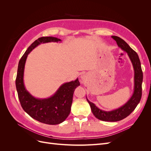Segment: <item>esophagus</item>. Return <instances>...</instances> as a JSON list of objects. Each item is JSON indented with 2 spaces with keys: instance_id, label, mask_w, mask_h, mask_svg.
<instances>
[{
  "instance_id": "34e87169",
  "label": "esophagus",
  "mask_w": 151,
  "mask_h": 151,
  "mask_svg": "<svg viewBox=\"0 0 151 151\" xmlns=\"http://www.w3.org/2000/svg\"><path fill=\"white\" fill-rule=\"evenodd\" d=\"M81 79H82V80L84 79V76H81Z\"/></svg>"
}]
</instances>
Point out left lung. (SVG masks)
Returning a JSON list of instances; mask_svg holds the SVG:
<instances>
[{
    "instance_id": "1",
    "label": "left lung",
    "mask_w": 151,
    "mask_h": 151,
    "mask_svg": "<svg viewBox=\"0 0 151 151\" xmlns=\"http://www.w3.org/2000/svg\"><path fill=\"white\" fill-rule=\"evenodd\" d=\"M112 38L116 41L118 46L127 53L132 63L134 70V88L133 94L127 102L122 106L111 111H104L99 109L93 103L89 101L86 97L87 101L89 103L91 111L95 117L100 120L105 122L122 120L129 116L134 110L139 103L142 97V84L143 81V73L137 53L120 37L112 36Z\"/></svg>"
}]
</instances>
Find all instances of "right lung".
<instances>
[{
  "label": "right lung",
  "mask_w": 151,
  "mask_h": 151,
  "mask_svg": "<svg viewBox=\"0 0 151 151\" xmlns=\"http://www.w3.org/2000/svg\"><path fill=\"white\" fill-rule=\"evenodd\" d=\"M49 42H62V40L52 36L41 37L26 50L18 64L16 86L21 106L31 117L45 124L57 125L64 122L70 114L73 94L80 86L78 78L63 83L47 98H35L26 89L24 83V67L28 54L39 45Z\"/></svg>",
  "instance_id": "add662e5"
}]
</instances>
